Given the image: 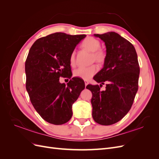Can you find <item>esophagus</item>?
Wrapping results in <instances>:
<instances>
[{
    "mask_svg": "<svg viewBox=\"0 0 159 159\" xmlns=\"http://www.w3.org/2000/svg\"><path fill=\"white\" fill-rule=\"evenodd\" d=\"M88 84H89V82H88V81H85V87L88 85Z\"/></svg>",
    "mask_w": 159,
    "mask_h": 159,
    "instance_id": "1",
    "label": "esophagus"
}]
</instances>
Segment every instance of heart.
Masks as SVG:
<instances>
[{
	"mask_svg": "<svg viewBox=\"0 0 159 159\" xmlns=\"http://www.w3.org/2000/svg\"><path fill=\"white\" fill-rule=\"evenodd\" d=\"M100 46L99 40L93 37L86 38L81 44V46L84 49L91 52V61H95L98 64L102 65L106 58V54L103 49L100 48ZM70 63L72 66L75 64V52L74 51L71 52L70 56ZM97 71V66L92 65L89 67H80L77 68L74 71V75L77 78L88 80L92 78Z\"/></svg>",
	"mask_w": 159,
	"mask_h": 159,
	"instance_id": "1",
	"label": "heart"
}]
</instances>
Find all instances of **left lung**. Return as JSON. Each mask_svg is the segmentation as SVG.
Masks as SVG:
<instances>
[{"label": "left lung", "instance_id": "1", "mask_svg": "<svg viewBox=\"0 0 159 159\" xmlns=\"http://www.w3.org/2000/svg\"><path fill=\"white\" fill-rule=\"evenodd\" d=\"M105 42L106 58L103 68L93 79L100 87L107 83L106 90L99 85H88L92 93L91 103L94 121L102 125L119 121L131 109L138 90L140 68L137 54L131 42L115 32L94 34Z\"/></svg>", "mask_w": 159, "mask_h": 159}]
</instances>
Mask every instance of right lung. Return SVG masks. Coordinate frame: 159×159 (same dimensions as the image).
I'll return each mask as SVG.
<instances>
[{"label": "right lung", "instance_id": "add662e5", "mask_svg": "<svg viewBox=\"0 0 159 159\" xmlns=\"http://www.w3.org/2000/svg\"><path fill=\"white\" fill-rule=\"evenodd\" d=\"M85 36L52 34L38 39L28 53L26 88L34 107L50 123L68 122L73 114L72 105L85 88L80 78H71L67 85L61 84L59 78L64 75L71 78L70 56Z\"/></svg>", "mask_w": 159, "mask_h": 159}]
</instances>
